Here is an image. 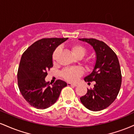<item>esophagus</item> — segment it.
Instances as JSON below:
<instances>
[{
	"label": "esophagus",
	"mask_w": 134,
	"mask_h": 134,
	"mask_svg": "<svg viewBox=\"0 0 134 134\" xmlns=\"http://www.w3.org/2000/svg\"><path fill=\"white\" fill-rule=\"evenodd\" d=\"M67 86H68L76 87V86H77V84H72V83L68 82V83H67Z\"/></svg>",
	"instance_id": "esophagus-1"
}]
</instances>
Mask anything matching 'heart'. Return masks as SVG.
Segmentation results:
<instances>
[{
    "mask_svg": "<svg viewBox=\"0 0 134 134\" xmlns=\"http://www.w3.org/2000/svg\"><path fill=\"white\" fill-rule=\"evenodd\" d=\"M70 51L74 56L77 58H82L86 53V50L84 47L81 44H74L70 47ZM59 48H57L53 52L52 55V59L55 60L56 59V57L57 55ZM83 72L82 69L80 67H72V68L65 69L62 70L61 75L62 77L66 81L69 82H76L81 76H82Z\"/></svg>",
    "mask_w": 134,
    "mask_h": 134,
    "instance_id": "obj_1",
    "label": "heart"
}]
</instances>
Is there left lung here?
<instances>
[{
    "mask_svg": "<svg viewBox=\"0 0 134 134\" xmlns=\"http://www.w3.org/2000/svg\"><path fill=\"white\" fill-rule=\"evenodd\" d=\"M93 47L96 60L93 72L84 78L86 82L95 81L94 88L80 98L83 105L90 110L101 111L115 100L120 90L121 74L116 53L103 41L94 38H81Z\"/></svg>",
    "mask_w": 134,
    "mask_h": 134,
    "instance_id": "8db88e82",
    "label": "left lung"
}]
</instances>
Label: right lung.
Returning a JSON list of instances; mask_svg holds the SVG:
<instances>
[{
    "instance_id": "right-lung-1",
    "label": "right lung",
    "mask_w": 134,
    "mask_h": 134,
    "mask_svg": "<svg viewBox=\"0 0 134 134\" xmlns=\"http://www.w3.org/2000/svg\"><path fill=\"white\" fill-rule=\"evenodd\" d=\"M68 38H43L23 53L18 71V87L23 98L32 107L46 109L58 99L67 83L57 80L50 86L46 82L47 70L53 67L52 55L56 48Z\"/></svg>"
}]
</instances>
